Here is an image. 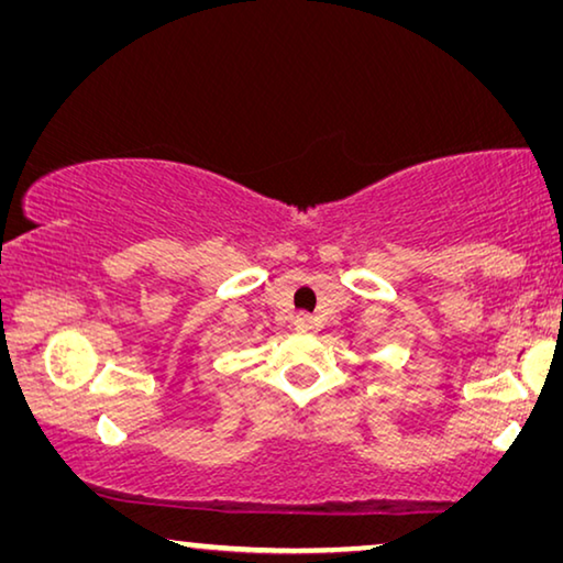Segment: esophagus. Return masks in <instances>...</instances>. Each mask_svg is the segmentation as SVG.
<instances>
[{"label": "esophagus", "mask_w": 563, "mask_h": 563, "mask_svg": "<svg viewBox=\"0 0 563 563\" xmlns=\"http://www.w3.org/2000/svg\"><path fill=\"white\" fill-rule=\"evenodd\" d=\"M295 325H298V330H312L316 328V318L308 316V312H300V316H295Z\"/></svg>", "instance_id": "esophagus-1"}]
</instances>
